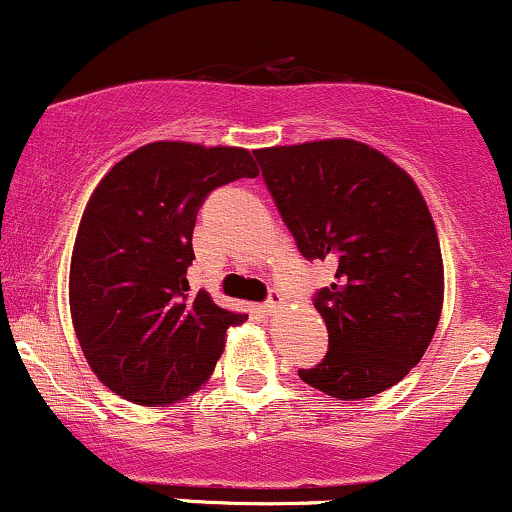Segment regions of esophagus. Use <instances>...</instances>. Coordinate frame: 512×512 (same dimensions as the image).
<instances>
[{
	"label": "esophagus",
	"mask_w": 512,
	"mask_h": 512,
	"mask_svg": "<svg viewBox=\"0 0 512 512\" xmlns=\"http://www.w3.org/2000/svg\"><path fill=\"white\" fill-rule=\"evenodd\" d=\"M281 303H284V296H281V293L276 291V289H272V291H269L267 301L262 303V310H264V313H267V315H272V313H276V310L281 308Z\"/></svg>",
	"instance_id": "1"
}]
</instances>
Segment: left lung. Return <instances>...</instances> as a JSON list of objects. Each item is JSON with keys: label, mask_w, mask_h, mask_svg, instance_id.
I'll return each mask as SVG.
<instances>
[{"label": "left lung", "mask_w": 512, "mask_h": 512, "mask_svg": "<svg viewBox=\"0 0 512 512\" xmlns=\"http://www.w3.org/2000/svg\"><path fill=\"white\" fill-rule=\"evenodd\" d=\"M296 248L337 264L313 303L330 349L303 383L337 399L373 397L421 361L443 305V257L414 180L380 151L327 139L255 151Z\"/></svg>", "instance_id": "obj_1"}]
</instances>
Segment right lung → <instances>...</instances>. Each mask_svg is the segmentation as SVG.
<instances>
[{
	"mask_svg": "<svg viewBox=\"0 0 512 512\" xmlns=\"http://www.w3.org/2000/svg\"><path fill=\"white\" fill-rule=\"evenodd\" d=\"M250 151L154 142L122 158L81 216L69 308L88 366L137 404H173L207 383L245 313L190 293L197 211L216 187L255 178Z\"/></svg>",
	"mask_w": 512,
	"mask_h": 512,
	"instance_id": "right-lung-1",
	"label": "right lung"
}]
</instances>
